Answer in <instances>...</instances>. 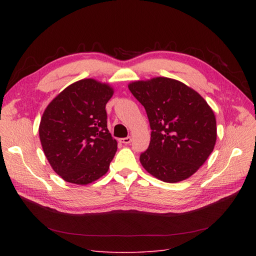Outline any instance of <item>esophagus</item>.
<instances>
[{
	"label": "esophagus",
	"instance_id": "1",
	"mask_svg": "<svg viewBox=\"0 0 256 256\" xmlns=\"http://www.w3.org/2000/svg\"><path fill=\"white\" fill-rule=\"evenodd\" d=\"M122 143H124V144H129L130 142H131V138L130 136H127V138H120V140Z\"/></svg>",
	"mask_w": 256,
	"mask_h": 256
}]
</instances>
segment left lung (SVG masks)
Returning <instances> with one entry per match:
<instances>
[{"mask_svg":"<svg viewBox=\"0 0 256 256\" xmlns=\"http://www.w3.org/2000/svg\"><path fill=\"white\" fill-rule=\"evenodd\" d=\"M128 88L145 108L152 129L148 148L140 156L143 168L164 182L187 180L214 150L212 108L194 90L164 76L134 81Z\"/></svg>","mask_w":256,"mask_h":256,"instance_id":"obj_1","label":"left lung"}]
</instances>
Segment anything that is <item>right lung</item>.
I'll return each instance as SVG.
<instances>
[{
	"label": "right lung",
	"mask_w": 256,
	"mask_h": 256,
	"mask_svg": "<svg viewBox=\"0 0 256 256\" xmlns=\"http://www.w3.org/2000/svg\"><path fill=\"white\" fill-rule=\"evenodd\" d=\"M109 84L83 79L67 86L46 108L40 138L50 166L65 182L88 184L110 168L118 142L106 127Z\"/></svg>",
	"instance_id": "right-lung-1"
}]
</instances>
